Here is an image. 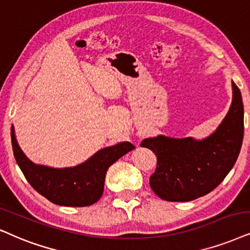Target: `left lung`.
<instances>
[{"label":"left lung","mask_w":250,"mask_h":250,"mask_svg":"<svg viewBox=\"0 0 250 250\" xmlns=\"http://www.w3.org/2000/svg\"><path fill=\"white\" fill-rule=\"evenodd\" d=\"M232 104L225 119L209 137L145 138L141 146L152 150L157 167L150 187L162 200L189 202L209 194L234 166L243 140V104L232 82Z\"/></svg>","instance_id":"8db88e82"}]
</instances>
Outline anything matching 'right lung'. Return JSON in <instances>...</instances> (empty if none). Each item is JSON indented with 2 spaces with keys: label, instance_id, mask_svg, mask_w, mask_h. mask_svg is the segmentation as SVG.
Wrapping results in <instances>:
<instances>
[{
  "label": "right lung",
  "instance_id": "right-lung-1",
  "mask_svg": "<svg viewBox=\"0 0 250 250\" xmlns=\"http://www.w3.org/2000/svg\"><path fill=\"white\" fill-rule=\"evenodd\" d=\"M11 143L18 166L33 189L52 203L62 207H87L102 197L107 169L135 146L121 142L102 148L86 162L74 167L53 168L37 165L25 156L11 127Z\"/></svg>",
  "mask_w": 250,
  "mask_h": 250
}]
</instances>
